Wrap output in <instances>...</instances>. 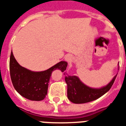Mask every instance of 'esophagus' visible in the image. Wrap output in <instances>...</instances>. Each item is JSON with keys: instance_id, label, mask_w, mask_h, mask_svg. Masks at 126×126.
<instances>
[{"instance_id": "obj_1", "label": "esophagus", "mask_w": 126, "mask_h": 126, "mask_svg": "<svg viewBox=\"0 0 126 126\" xmlns=\"http://www.w3.org/2000/svg\"><path fill=\"white\" fill-rule=\"evenodd\" d=\"M64 59L67 62H71L72 61V56L68 54H67L66 56H65V58H64Z\"/></svg>"}]
</instances>
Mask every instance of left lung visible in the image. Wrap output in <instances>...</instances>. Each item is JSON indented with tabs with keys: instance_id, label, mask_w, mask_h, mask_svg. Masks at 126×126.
I'll return each instance as SVG.
<instances>
[{
	"instance_id": "8db88e82",
	"label": "left lung",
	"mask_w": 126,
	"mask_h": 126,
	"mask_svg": "<svg viewBox=\"0 0 126 126\" xmlns=\"http://www.w3.org/2000/svg\"><path fill=\"white\" fill-rule=\"evenodd\" d=\"M62 72H64L61 70ZM65 81L67 84V96L69 100L74 104H84L96 100L108 92L112 86L117 76L116 74L106 86L100 88H92L82 83L78 77L70 76L64 72Z\"/></svg>"
}]
</instances>
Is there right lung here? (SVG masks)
Wrapping results in <instances>:
<instances>
[{"mask_svg":"<svg viewBox=\"0 0 126 126\" xmlns=\"http://www.w3.org/2000/svg\"><path fill=\"white\" fill-rule=\"evenodd\" d=\"M68 63L61 61L48 70L32 72L21 66L13 53L10 57V74L14 88L24 98L32 101H40L46 98L51 74L56 69L66 70Z\"/></svg>","mask_w":126,"mask_h":126,"instance_id":"obj_1","label":"right lung"}]
</instances>
